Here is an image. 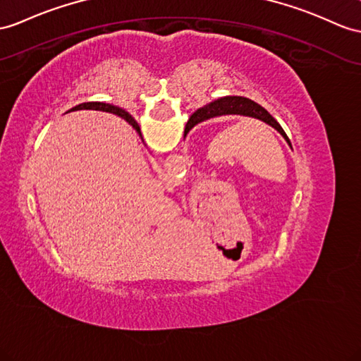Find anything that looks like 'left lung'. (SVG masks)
<instances>
[{
  "mask_svg": "<svg viewBox=\"0 0 361 361\" xmlns=\"http://www.w3.org/2000/svg\"><path fill=\"white\" fill-rule=\"evenodd\" d=\"M224 114H240V116H250V118H256L267 122L268 126L274 127L279 133L285 137L286 142L291 145V140L288 139L286 133L283 131V128L280 127L279 122L272 118L271 114L262 107V105L248 98H243V96H225V98L211 102L205 105V107H202L197 111L192 113L190 121L187 122L185 135L183 136H187L188 131L195 127L197 122H202L209 118H216V116H224Z\"/></svg>",
  "mask_w": 361,
  "mask_h": 361,
  "instance_id": "obj_1",
  "label": "left lung"
}]
</instances>
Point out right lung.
<instances>
[{"mask_svg":"<svg viewBox=\"0 0 361 361\" xmlns=\"http://www.w3.org/2000/svg\"><path fill=\"white\" fill-rule=\"evenodd\" d=\"M82 107H90V109H94V110H102V111H111V113H116V114H119L121 118H124L128 124H131L133 126L137 131H139V126H137V122L131 118V114H128L127 111H124L122 109H118V107H114V105H110V104H105V102H87V104H79V105H76L75 109H82Z\"/></svg>","mask_w":361,"mask_h":361,"instance_id":"right-lung-1","label":"right lung"}]
</instances>
